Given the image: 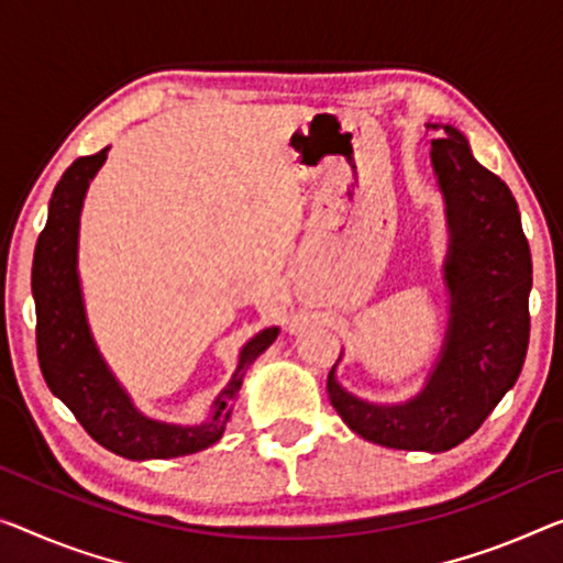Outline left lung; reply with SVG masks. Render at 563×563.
I'll return each instance as SVG.
<instances>
[{
	"instance_id": "8db88e82",
	"label": "left lung",
	"mask_w": 563,
	"mask_h": 563,
	"mask_svg": "<svg viewBox=\"0 0 563 563\" xmlns=\"http://www.w3.org/2000/svg\"><path fill=\"white\" fill-rule=\"evenodd\" d=\"M438 128V125H432ZM432 166L448 201L451 322L426 390L395 408H377L327 377L332 408L369 443L395 451L443 453L483 426L521 375L529 350L531 252L516 198L483 168L455 128L432 141Z\"/></svg>"
}]
</instances>
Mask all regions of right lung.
Here are the masks:
<instances>
[{
    "label": "right lung",
    "mask_w": 563,
    "mask_h": 563,
    "mask_svg": "<svg viewBox=\"0 0 563 563\" xmlns=\"http://www.w3.org/2000/svg\"><path fill=\"white\" fill-rule=\"evenodd\" d=\"M108 148L82 155L63 173L49 198V216L42 229L32 262V294L37 311V357L45 383L88 435L128 461H163L198 453L221 438L231 410L227 402L239 393L246 367L276 340L279 330H264L241 350L239 367L227 390L213 405V418L198 428L155 422L133 408L123 387L110 375L95 350L85 322L77 282V227L90 178L106 161Z\"/></svg>",
    "instance_id": "add662e5"
}]
</instances>
